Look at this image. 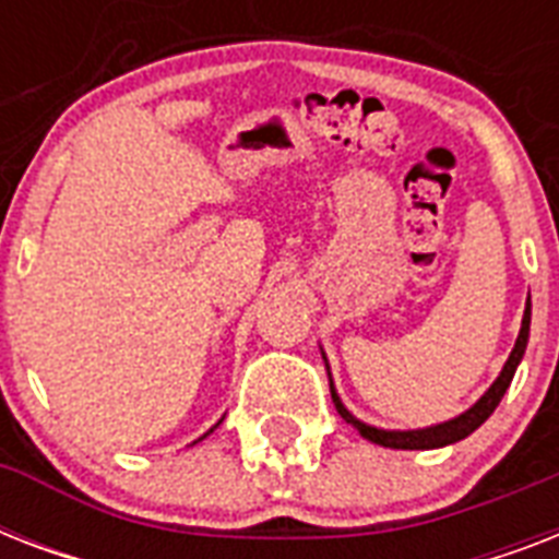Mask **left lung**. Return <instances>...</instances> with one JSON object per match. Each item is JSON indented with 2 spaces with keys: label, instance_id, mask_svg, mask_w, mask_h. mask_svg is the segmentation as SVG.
Instances as JSON below:
<instances>
[{
  "label": "left lung",
  "instance_id": "8db88e82",
  "mask_svg": "<svg viewBox=\"0 0 559 559\" xmlns=\"http://www.w3.org/2000/svg\"><path fill=\"white\" fill-rule=\"evenodd\" d=\"M528 333H531V296L528 301H525V313H522V328H520V336H516V345H513L511 357H508L504 368L493 380V385H490V389H487L485 394H481V397L467 408V412H461V415L450 417V420H443V424L424 426V429H380V426H371L366 424V420H359L357 415H350L348 406H345L340 394H336V385H333V377H331V366H328V357H324V350H322L324 366H328V380H331L333 406H336V412L345 417V424L354 426L366 441L389 447V450H438V447H447V443L464 441V438L476 432L478 426L493 415V408L502 403L504 391H508L513 373H516L522 357H525V348H528Z\"/></svg>",
  "mask_w": 559,
  "mask_h": 559
}]
</instances>
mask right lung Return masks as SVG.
<instances>
[{
	"instance_id": "add662e5",
	"label": "right lung",
	"mask_w": 559,
	"mask_h": 559,
	"mask_svg": "<svg viewBox=\"0 0 559 559\" xmlns=\"http://www.w3.org/2000/svg\"><path fill=\"white\" fill-rule=\"evenodd\" d=\"M219 426V424H217ZM209 432H214V429H209ZM209 432H205V435H209ZM205 435H202V438H205ZM202 438H200V441H202ZM193 443H197V441H193Z\"/></svg>"
}]
</instances>
